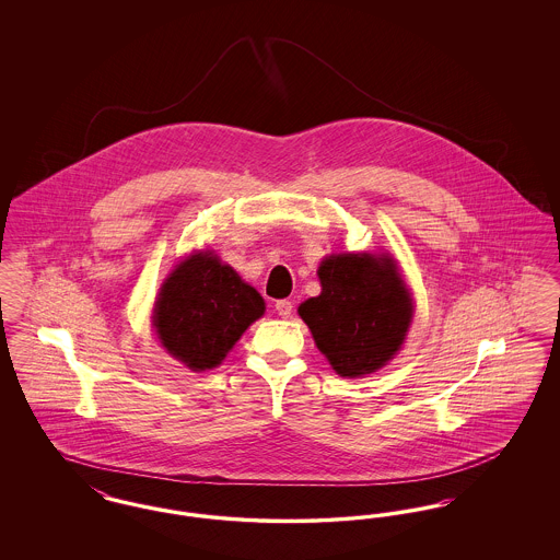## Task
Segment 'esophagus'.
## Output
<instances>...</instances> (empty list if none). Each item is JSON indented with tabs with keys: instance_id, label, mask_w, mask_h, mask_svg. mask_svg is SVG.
I'll list each match as a JSON object with an SVG mask.
<instances>
[{
	"instance_id": "esophagus-1",
	"label": "esophagus",
	"mask_w": 560,
	"mask_h": 560,
	"mask_svg": "<svg viewBox=\"0 0 560 560\" xmlns=\"http://www.w3.org/2000/svg\"><path fill=\"white\" fill-rule=\"evenodd\" d=\"M275 311H277V315H279V317L290 319L293 313V304L290 300H279V302L275 304Z\"/></svg>"
}]
</instances>
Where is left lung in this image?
Here are the masks:
<instances>
[{"instance_id":"left-lung-1","label":"left lung","mask_w":560,"mask_h":560,"mask_svg":"<svg viewBox=\"0 0 560 560\" xmlns=\"http://www.w3.org/2000/svg\"><path fill=\"white\" fill-rule=\"evenodd\" d=\"M320 293L298 306L334 372L361 377L384 368L405 342L413 300L388 254H336L317 270Z\"/></svg>"}]
</instances>
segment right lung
Instances as JSON below:
<instances>
[{
	"label": "right lung",
	"instance_id": "1",
	"mask_svg": "<svg viewBox=\"0 0 560 560\" xmlns=\"http://www.w3.org/2000/svg\"><path fill=\"white\" fill-rule=\"evenodd\" d=\"M265 308L262 295L206 249L185 258L163 281L153 325L161 347L192 372H203L222 363Z\"/></svg>",
	"mask_w": 560,
	"mask_h": 560
}]
</instances>
